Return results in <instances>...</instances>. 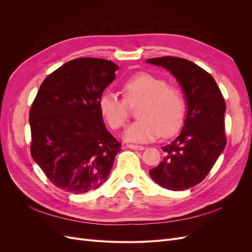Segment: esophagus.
<instances>
[{"label": "esophagus", "mask_w": 252, "mask_h": 252, "mask_svg": "<svg viewBox=\"0 0 252 252\" xmlns=\"http://www.w3.org/2000/svg\"><path fill=\"white\" fill-rule=\"evenodd\" d=\"M126 147L133 149V150H144L145 149V147L141 146V145H133V144H128Z\"/></svg>", "instance_id": "1"}]
</instances>
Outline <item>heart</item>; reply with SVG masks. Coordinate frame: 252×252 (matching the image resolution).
Returning <instances> with one entry per match:
<instances>
[{"instance_id": "b5f03b06", "label": "heart", "mask_w": 252, "mask_h": 252, "mask_svg": "<svg viewBox=\"0 0 252 252\" xmlns=\"http://www.w3.org/2000/svg\"><path fill=\"white\" fill-rule=\"evenodd\" d=\"M124 97L113 91H106L100 97L98 107L103 118L112 129L124 126L129 116V105L141 102L138 121L129 125L124 139L129 142L147 143L158 136L170 135L182 126L186 103L182 90L148 72L129 78L123 85Z\"/></svg>"}]
</instances>
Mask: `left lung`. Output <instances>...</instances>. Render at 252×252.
Segmentation results:
<instances>
[{"mask_svg": "<svg viewBox=\"0 0 252 252\" xmlns=\"http://www.w3.org/2000/svg\"><path fill=\"white\" fill-rule=\"evenodd\" d=\"M146 62L165 68L177 79L187 104L181 133L162 147V162L149 174L166 189L191 188L205 179L225 149L224 97L212 75L188 60L162 57Z\"/></svg>", "mask_w": 252, "mask_h": 252, "instance_id": "8db88e82", "label": "left lung"}]
</instances>
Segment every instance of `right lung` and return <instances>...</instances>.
I'll return each instance as SVG.
<instances>
[{
	"mask_svg": "<svg viewBox=\"0 0 252 252\" xmlns=\"http://www.w3.org/2000/svg\"><path fill=\"white\" fill-rule=\"evenodd\" d=\"M118 69L111 61L75 59L50 73L37 91L29 112L30 151L64 191L85 193L100 187L121 150L98 107Z\"/></svg>",
	"mask_w": 252,
	"mask_h": 252,
	"instance_id": "obj_1",
	"label": "right lung"
}]
</instances>
